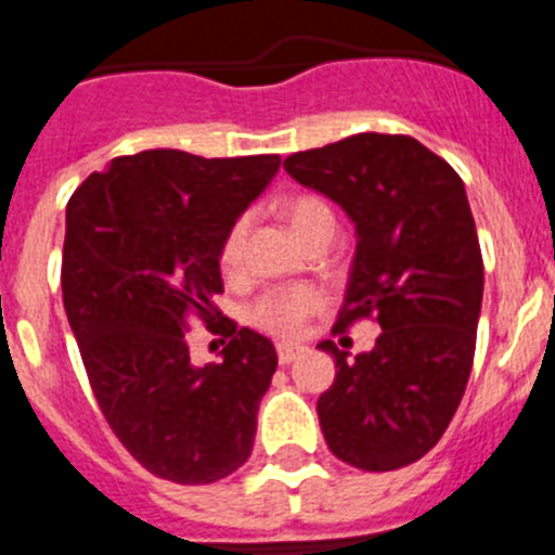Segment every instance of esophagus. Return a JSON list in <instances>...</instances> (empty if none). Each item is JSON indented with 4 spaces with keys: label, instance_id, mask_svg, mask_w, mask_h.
I'll use <instances>...</instances> for the list:
<instances>
[{
    "label": "esophagus",
    "instance_id": "esophagus-1",
    "mask_svg": "<svg viewBox=\"0 0 555 555\" xmlns=\"http://www.w3.org/2000/svg\"><path fill=\"white\" fill-rule=\"evenodd\" d=\"M300 352H302V347L286 345V341H283V345H278V361L286 366V364H292V361H297V358H300Z\"/></svg>",
    "mask_w": 555,
    "mask_h": 555
}]
</instances>
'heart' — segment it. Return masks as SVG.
<instances>
[{
  "label": "heart",
  "instance_id": "b5f03b06",
  "mask_svg": "<svg viewBox=\"0 0 555 555\" xmlns=\"http://www.w3.org/2000/svg\"><path fill=\"white\" fill-rule=\"evenodd\" d=\"M283 217H286L288 228L300 235L306 242L308 235L317 233V230L333 228L336 230V217H333L331 205L325 203L317 194H292V197L283 199ZM249 217H238L230 230L224 233L222 247H219V261L224 269H235L242 261L244 238H247ZM325 302L320 288L313 286H283L272 288L255 302L253 311H249V320L255 327L272 333V336L281 338H294L300 336L302 325L311 313H317Z\"/></svg>",
  "mask_w": 555,
  "mask_h": 555
}]
</instances>
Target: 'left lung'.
<instances>
[{"instance_id":"1","label":"left lung","mask_w":555,"mask_h":555,"mask_svg":"<svg viewBox=\"0 0 555 555\" xmlns=\"http://www.w3.org/2000/svg\"><path fill=\"white\" fill-rule=\"evenodd\" d=\"M283 169L356 222V258L333 333L375 320L370 352L347 358L320 397L336 459L389 473L423 459L448 430L475 358L483 258L467 191L453 166L411 135L358 132L294 152Z\"/></svg>"}]
</instances>
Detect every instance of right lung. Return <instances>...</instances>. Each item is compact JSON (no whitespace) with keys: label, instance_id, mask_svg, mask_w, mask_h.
<instances>
[{"label":"right lung","instance_id":"obj_1","mask_svg":"<svg viewBox=\"0 0 555 555\" xmlns=\"http://www.w3.org/2000/svg\"><path fill=\"white\" fill-rule=\"evenodd\" d=\"M281 155L199 158L144 150L113 158L72 194L63 306L88 384L127 453L164 480L199 487L253 453L278 352L214 306L219 247L274 178ZM197 315L229 338L219 365L190 364Z\"/></svg>","mask_w":555,"mask_h":555}]
</instances>
